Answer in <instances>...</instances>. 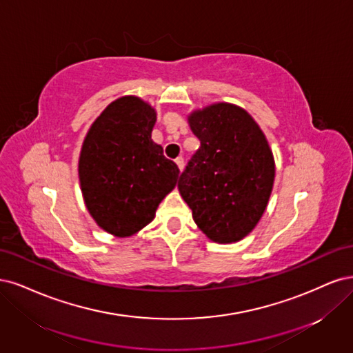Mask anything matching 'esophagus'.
Returning a JSON list of instances; mask_svg holds the SVG:
<instances>
[{
    "label": "esophagus",
    "mask_w": 353,
    "mask_h": 353,
    "mask_svg": "<svg viewBox=\"0 0 353 353\" xmlns=\"http://www.w3.org/2000/svg\"><path fill=\"white\" fill-rule=\"evenodd\" d=\"M176 164H177L180 172H183V168H185V160H183V158H181V157L176 158Z\"/></svg>",
    "instance_id": "esophagus-1"
}]
</instances>
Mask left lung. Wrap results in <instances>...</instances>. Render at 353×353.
I'll return each instance as SVG.
<instances>
[{"instance_id": "obj_1", "label": "left lung", "mask_w": 353, "mask_h": 353, "mask_svg": "<svg viewBox=\"0 0 353 353\" xmlns=\"http://www.w3.org/2000/svg\"><path fill=\"white\" fill-rule=\"evenodd\" d=\"M199 150L179 179L193 221L208 239L233 243L263 217L276 177L264 132L246 110L215 102L188 116Z\"/></svg>"}]
</instances>
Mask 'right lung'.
Wrapping results in <instances>:
<instances>
[{
    "instance_id": "right-lung-1",
    "label": "right lung",
    "mask_w": 353,
    "mask_h": 353,
    "mask_svg": "<svg viewBox=\"0 0 353 353\" xmlns=\"http://www.w3.org/2000/svg\"><path fill=\"white\" fill-rule=\"evenodd\" d=\"M157 111L139 97L112 101L89 128L79 157L85 205L102 230L129 237L150 224L176 188L179 167L151 139Z\"/></svg>"
}]
</instances>
